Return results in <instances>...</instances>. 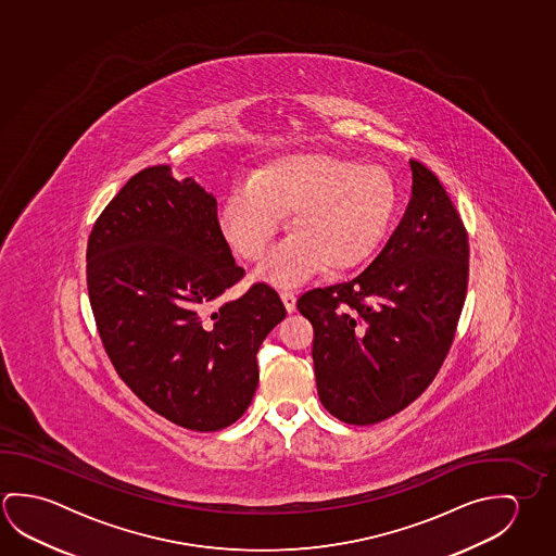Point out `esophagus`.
Wrapping results in <instances>:
<instances>
[{
    "label": "esophagus",
    "instance_id": "34e87169",
    "mask_svg": "<svg viewBox=\"0 0 556 556\" xmlns=\"http://www.w3.org/2000/svg\"><path fill=\"white\" fill-rule=\"evenodd\" d=\"M281 301L287 312H294V309H296V296H294V292L281 291Z\"/></svg>",
    "mask_w": 556,
    "mask_h": 556
}]
</instances>
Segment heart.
I'll list each match as a JSON object with an SVG mask.
<instances>
[{
  "instance_id": "obj_1",
  "label": "heart",
  "mask_w": 556,
  "mask_h": 556,
  "mask_svg": "<svg viewBox=\"0 0 556 556\" xmlns=\"http://www.w3.org/2000/svg\"><path fill=\"white\" fill-rule=\"evenodd\" d=\"M395 211L386 170L331 153L275 159L230 190L220 210L228 244L257 262L291 215V237L265 257L257 277L296 285L324 267L329 274L363 264L382 242Z\"/></svg>"
}]
</instances>
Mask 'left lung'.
<instances>
[{
  "instance_id": "1",
  "label": "left lung",
  "mask_w": 556,
  "mask_h": 556,
  "mask_svg": "<svg viewBox=\"0 0 556 556\" xmlns=\"http://www.w3.org/2000/svg\"><path fill=\"white\" fill-rule=\"evenodd\" d=\"M407 211L353 281L304 292L321 405L346 425L392 417L434 380L467 289V232L444 186L410 161Z\"/></svg>"
}]
</instances>
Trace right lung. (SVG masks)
<instances>
[{
  "label": "right lung",
  "mask_w": 556,
  "mask_h": 556,
  "mask_svg": "<svg viewBox=\"0 0 556 556\" xmlns=\"http://www.w3.org/2000/svg\"><path fill=\"white\" fill-rule=\"evenodd\" d=\"M244 277L217 219V200L168 164L110 201L87 247L92 314L119 378L147 407L198 432L237 422L254 397L257 351L287 316L279 294Z\"/></svg>",
  "instance_id": "right-lung-1"
}]
</instances>
